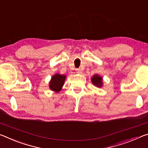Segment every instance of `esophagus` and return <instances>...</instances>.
<instances>
[{"instance_id": "1", "label": "esophagus", "mask_w": 148, "mask_h": 148, "mask_svg": "<svg viewBox=\"0 0 148 148\" xmlns=\"http://www.w3.org/2000/svg\"><path fill=\"white\" fill-rule=\"evenodd\" d=\"M76 71H77V73H82V69L81 68L76 69Z\"/></svg>"}]
</instances>
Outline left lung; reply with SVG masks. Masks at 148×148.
I'll return each instance as SVG.
<instances>
[{
  "mask_svg": "<svg viewBox=\"0 0 148 148\" xmlns=\"http://www.w3.org/2000/svg\"><path fill=\"white\" fill-rule=\"evenodd\" d=\"M92 83L93 84L96 86L97 87H101L102 86V77L99 76L98 75H94L92 78L91 79Z\"/></svg>",
  "mask_w": 148,
  "mask_h": 148,
  "instance_id": "8db88e82",
  "label": "left lung"
}]
</instances>
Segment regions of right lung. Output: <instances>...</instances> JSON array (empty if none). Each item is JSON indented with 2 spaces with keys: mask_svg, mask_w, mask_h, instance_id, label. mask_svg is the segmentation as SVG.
Instances as JSON below:
<instances>
[{
  "mask_svg": "<svg viewBox=\"0 0 148 148\" xmlns=\"http://www.w3.org/2000/svg\"><path fill=\"white\" fill-rule=\"evenodd\" d=\"M66 78L65 75L60 74H55L52 76L49 83V87L50 90L58 92L62 90V86H64L65 79Z\"/></svg>",
  "mask_w": 148,
  "mask_h": 148,
  "instance_id": "obj_1",
  "label": "right lung"
}]
</instances>
